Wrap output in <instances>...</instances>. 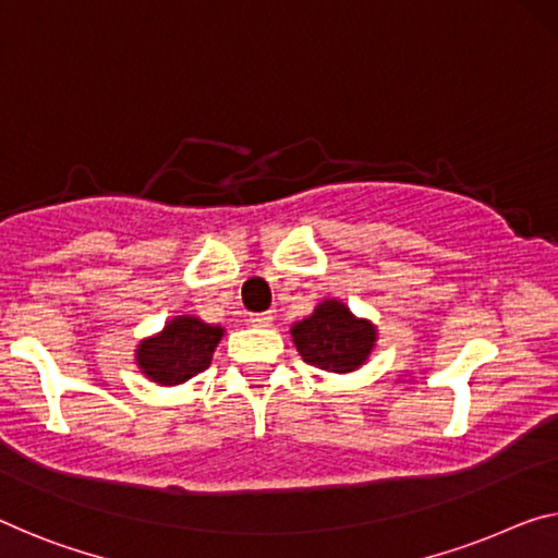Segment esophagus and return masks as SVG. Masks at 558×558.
Returning a JSON list of instances; mask_svg holds the SVG:
<instances>
[{
  "label": "esophagus",
  "instance_id": "esophagus-1",
  "mask_svg": "<svg viewBox=\"0 0 558 558\" xmlns=\"http://www.w3.org/2000/svg\"><path fill=\"white\" fill-rule=\"evenodd\" d=\"M250 322L254 324V327H262V329H267V327H271L274 316H271V314H252V316H250Z\"/></svg>",
  "mask_w": 558,
  "mask_h": 558
}]
</instances>
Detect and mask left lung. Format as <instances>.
Listing matches in <instances>:
<instances>
[{"mask_svg": "<svg viewBox=\"0 0 558 558\" xmlns=\"http://www.w3.org/2000/svg\"><path fill=\"white\" fill-rule=\"evenodd\" d=\"M291 341L306 364L324 372L349 374L372 354L376 327L366 319H356L339 299H327L312 316L291 327Z\"/></svg>", "mask_w": 558, "mask_h": 558, "instance_id": "1", "label": "left lung"}]
</instances>
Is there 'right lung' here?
Here are the masks:
<instances>
[{"instance_id": "add662e5", "label": "right lung", "mask_w": 558, "mask_h": 558, "mask_svg": "<svg viewBox=\"0 0 558 558\" xmlns=\"http://www.w3.org/2000/svg\"><path fill=\"white\" fill-rule=\"evenodd\" d=\"M225 337V329L204 324L196 316H174L157 337L136 347V366L159 387H177L202 374Z\"/></svg>"}]
</instances>
